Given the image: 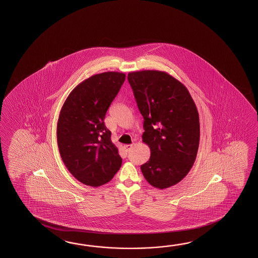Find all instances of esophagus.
Wrapping results in <instances>:
<instances>
[{
    "mask_svg": "<svg viewBox=\"0 0 258 258\" xmlns=\"http://www.w3.org/2000/svg\"><path fill=\"white\" fill-rule=\"evenodd\" d=\"M133 148V145H125L124 146V149L126 152H129L131 150V148Z\"/></svg>",
    "mask_w": 258,
    "mask_h": 258,
    "instance_id": "1",
    "label": "esophagus"
}]
</instances>
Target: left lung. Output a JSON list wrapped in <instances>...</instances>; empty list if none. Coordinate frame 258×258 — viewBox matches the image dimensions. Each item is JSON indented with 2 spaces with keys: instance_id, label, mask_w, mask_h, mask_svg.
Segmentation results:
<instances>
[{
  "instance_id": "1",
  "label": "left lung",
  "mask_w": 258,
  "mask_h": 258,
  "mask_svg": "<svg viewBox=\"0 0 258 258\" xmlns=\"http://www.w3.org/2000/svg\"><path fill=\"white\" fill-rule=\"evenodd\" d=\"M127 78L144 118L143 142L150 148V159L141 165L143 175L159 189L175 185L198 155L197 106L187 88L165 72H132Z\"/></svg>"
}]
</instances>
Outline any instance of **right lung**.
Returning a JSON list of instances; mask_svg holds the SVG:
<instances>
[{"instance_id": "1", "label": "right lung", "mask_w": 258, "mask_h": 258, "mask_svg": "<svg viewBox=\"0 0 258 258\" xmlns=\"http://www.w3.org/2000/svg\"><path fill=\"white\" fill-rule=\"evenodd\" d=\"M124 80L125 75L118 72L94 75L74 88L60 110V158L72 175L86 185H103L121 168V158L104 119Z\"/></svg>"}]
</instances>
